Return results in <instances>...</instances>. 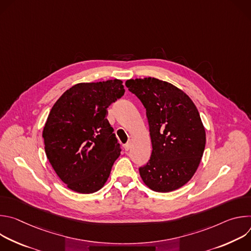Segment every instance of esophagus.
I'll use <instances>...</instances> for the list:
<instances>
[{
	"instance_id": "1",
	"label": "esophagus",
	"mask_w": 251,
	"mask_h": 251,
	"mask_svg": "<svg viewBox=\"0 0 251 251\" xmlns=\"http://www.w3.org/2000/svg\"><path fill=\"white\" fill-rule=\"evenodd\" d=\"M124 149H125V151H128L130 149V143H126V144L124 145Z\"/></svg>"
}]
</instances>
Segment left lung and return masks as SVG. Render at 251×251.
I'll return each instance as SVG.
<instances>
[{
	"mask_svg": "<svg viewBox=\"0 0 251 251\" xmlns=\"http://www.w3.org/2000/svg\"><path fill=\"white\" fill-rule=\"evenodd\" d=\"M125 85L146 108L152 142L148 163L139 168L151 190L169 193L196 173L205 147V131L192 99L173 84L154 77L129 79Z\"/></svg>",
	"mask_w": 251,
	"mask_h": 251,
	"instance_id": "1",
	"label": "left lung"
}]
</instances>
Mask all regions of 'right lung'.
I'll use <instances>...</instances> for the list:
<instances>
[{
  "label": "right lung",
  "instance_id": "1",
  "mask_svg": "<svg viewBox=\"0 0 251 251\" xmlns=\"http://www.w3.org/2000/svg\"><path fill=\"white\" fill-rule=\"evenodd\" d=\"M119 79L78 83L54 103L43 131L47 157L67 188L80 194L100 190L120 156L107 108L124 95Z\"/></svg>",
  "mask_w": 251,
  "mask_h": 251
}]
</instances>
